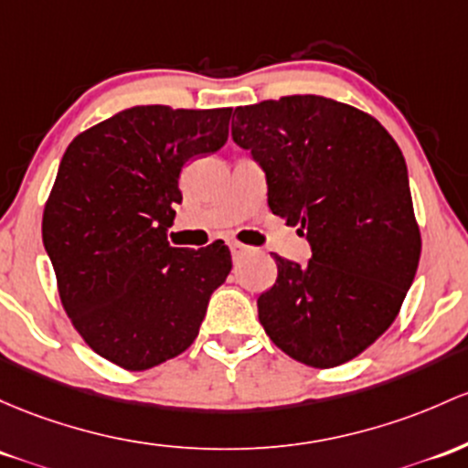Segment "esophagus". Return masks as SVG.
I'll list each match as a JSON object with an SVG mask.
<instances>
[{"label":"esophagus","mask_w":468,"mask_h":468,"mask_svg":"<svg viewBox=\"0 0 468 468\" xmlns=\"http://www.w3.org/2000/svg\"><path fill=\"white\" fill-rule=\"evenodd\" d=\"M229 246H230V253H233V258H242V255H246L250 250L249 246H244L239 242H230Z\"/></svg>","instance_id":"1"}]
</instances>
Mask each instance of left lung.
Here are the masks:
<instances>
[{"label": "left lung", "instance_id": "8db88e82", "mask_svg": "<svg viewBox=\"0 0 468 468\" xmlns=\"http://www.w3.org/2000/svg\"><path fill=\"white\" fill-rule=\"evenodd\" d=\"M235 117L233 142L264 171L269 208L313 253L302 266L273 253L261 326L297 362L340 367L393 324L418 271L402 151L376 117L320 95L239 106Z\"/></svg>", "mask_w": 468, "mask_h": 468}]
</instances>
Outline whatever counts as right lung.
Wrapping results in <instances>:
<instances>
[{
    "label": "right lung",
    "mask_w": 468,
    "mask_h": 468,
    "mask_svg": "<svg viewBox=\"0 0 468 468\" xmlns=\"http://www.w3.org/2000/svg\"><path fill=\"white\" fill-rule=\"evenodd\" d=\"M233 109L133 106L77 135L44 208L42 239L59 297L101 357L144 371L179 356L199 333L230 250L173 249L188 159L219 151Z\"/></svg>",
    "instance_id": "obj_1"
}]
</instances>
